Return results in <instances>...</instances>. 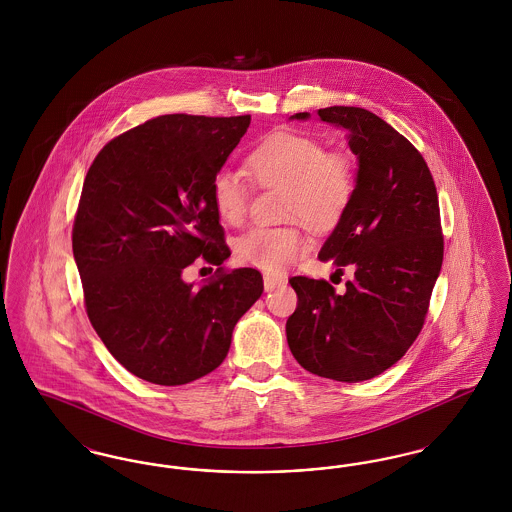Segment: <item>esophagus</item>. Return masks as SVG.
Instances as JSON below:
<instances>
[{"instance_id": "obj_1", "label": "esophagus", "mask_w": 512, "mask_h": 512, "mask_svg": "<svg viewBox=\"0 0 512 512\" xmlns=\"http://www.w3.org/2000/svg\"><path fill=\"white\" fill-rule=\"evenodd\" d=\"M263 284H265V290H274L278 286H284L286 278L284 276H276V274H265L263 276Z\"/></svg>"}]
</instances>
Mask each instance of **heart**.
Instances as JSON below:
<instances>
[{
    "mask_svg": "<svg viewBox=\"0 0 512 512\" xmlns=\"http://www.w3.org/2000/svg\"><path fill=\"white\" fill-rule=\"evenodd\" d=\"M247 172L261 186H284V215L299 217L318 230L340 222L357 190V165L343 149H324L301 132L280 130L267 136L245 159ZM213 205L222 222L238 226L247 215V188L234 172L222 171L211 186ZM309 232L293 222L257 226L234 245L240 263L280 272L311 249Z\"/></svg>",
    "mask_w": 512,
    "mask_h": 512,
    "instance_id": "obj_1",
    "label": "heart"
}]
</instances>
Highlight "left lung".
Segmentation results:
<instances>
[{
  "instance_id": "left-lung-1",
  "label": "left lung",
  "mask_w": 512,
  "mask_h": 512,
  "mask_svg": "<svg viewBox=\"0 0 512 512\" xmlns=\"http://www.w3.org/2000/svg\"><path fill=\"white\" fill-rule=\"evenodd\" d=\"M318 117L345 128L359 157L353 201L318 259L355 278L340 295L322 278L292 276L286 336L305 370L363 382L395 365L424 326L443 263L438 190L420 151L374 113L334 105Z\"/></svg>"
}]
</instances>
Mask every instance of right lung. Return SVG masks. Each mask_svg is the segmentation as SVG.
Wrapping results in <instances>:
<instances>
[{"label": "right lung", "instance_id": "add662e5", "mask_svg": "<svg viewBox=\"0 0 512 512\" xmlns=\"http://www.w3.org/2000/svg\"><path fill=\"white\" fill-rule=\"evenodd\" d=\"M251 117L163 115L107 142L84 178L73 253L84 307L134 376L182 386L224 361L232 330L261 297L257 268H228L211 186ZM218 267L197 287L181 270Z\"/></svg>", "mask_w": 512, "mask_h": 512}]
</instances>
